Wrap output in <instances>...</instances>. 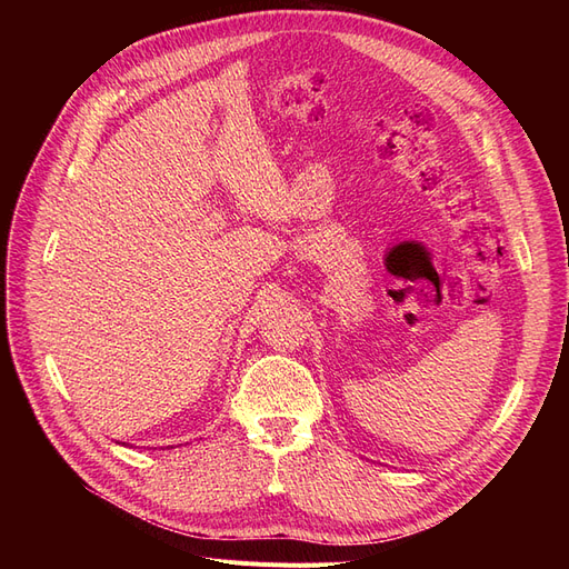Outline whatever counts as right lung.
Wrapping results in <instances>:
<instances>
[{
    "label": "right lung",
    "instance_id": "right-lung-1",
    "mask_svg": "<svg viewBox=\"0 0 569 569\" xmlns=\"http://www.w3.org/2000/svg\"><path fill=\"white\" fill-rule=\"evenodd\" d=\"M123 443H126V441H123Z\"/></svg>",
    "mask_w": 569,
    "mask_h": 569
}]
</instances>
